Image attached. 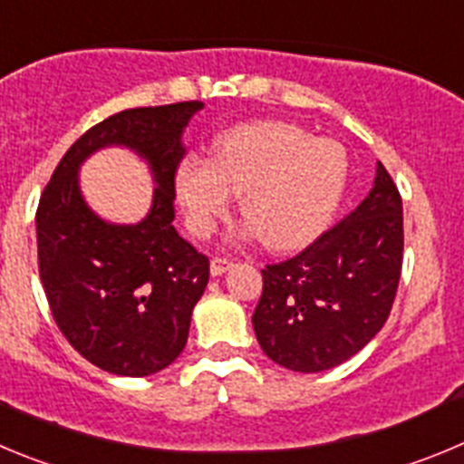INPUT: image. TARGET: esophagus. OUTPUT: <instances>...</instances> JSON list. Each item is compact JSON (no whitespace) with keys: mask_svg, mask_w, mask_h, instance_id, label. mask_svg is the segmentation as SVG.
Returning <instances> with one entry per match:
<instances>
[{"mask_svg":"<svg viewBox=\"0 0 464 464\" xmlns=\"http://www.w3.org/2000/svg\"><path fill=\"white\" fill-rule=\"evenodd\" d=\"M231 266H233V261H228L227 256H215V258H212V261H210V273L217 277V275H224V273H227V270L231 268Z\"/></svg>","mask_w":464,"mask_h":464,"instance_id":"esophagus-1","label":"esophagus"}]
</instances>
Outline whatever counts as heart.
Instances as JSON below:
<instances>
[{"instance_id": "b5f03b06", "label": "heart", "mask_w": 464, "mask_h": 464, "mask_svg": "<svg viewBox=\"0 0 464 464\" xmlns=\"http://www.w3.org/2000/svg\"><path fill=\"white\" fill-rule=\"evenodd\" d=\"M346 178L349 160L335 140L289 122H254L222 133L212 160L185 154L175 169V194L196 237L212 236L240 194L247 217L240 237L294 249L331 224Z\"/></svg>"}]
</instances>
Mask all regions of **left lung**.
Here are the masks:
<instances>
[{
	"label": "left lung",
	"mask_w": 464,
	"mask_h": 464,
	"mask_svg": "<svg viewBox=\"0 0 464 464\" xmlns=\"http://www.w3.org/2000/svg\"><path fill=\"white\" fill-rule=\"evenodd\" d=\"M402 198L377 161L361 206L310 247L261 270L252 324L266 356L294 372L349 361L386 324L402 273Z\"/></svg>",
	"instance_id": "8db88e82"
}]
</instances>
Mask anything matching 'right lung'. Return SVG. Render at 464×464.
<instances>
[{
	"label": "right lung",
	"instance_id": "right-lung-1",
	"mask_svg": "<svg viewBox=\"0 0 464 464\" xmlns=\"http://www.w3.org/2000/svg\"><path fill=\"white\" fill-rule=\"evenodd\" d=\"M201 102L129 108L85 131L62 157L36 210L39 273L62 335L92 365L148 377L180 356L210 261L175 231V169L182 131ZM122 144L149 161L158 182L139 225H111L84 203L82 160Z\"/></svg>",
	"mask_w": 464,
	"mask_h": 464
}]
</instances>
